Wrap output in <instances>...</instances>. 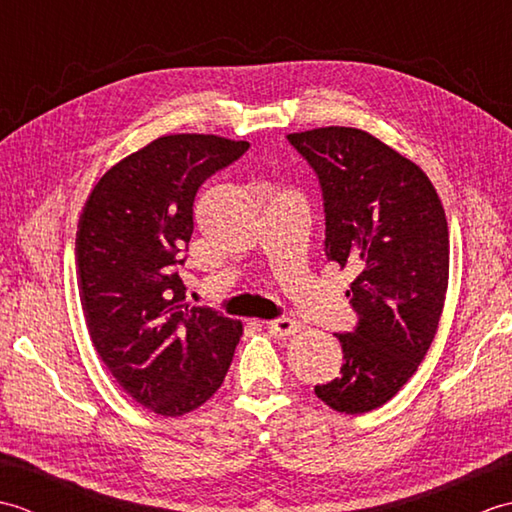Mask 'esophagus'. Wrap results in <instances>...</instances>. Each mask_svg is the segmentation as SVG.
<instances>
[{
	"label": "esophagus",
	"instance_id": "1",
	"mask_svg": "<svg viewBox=\"0 0 512 512\" xmlns=\"http://www.w3.org/2000/svg\"><path fill=\"white\" fill-rule=\"evenodd\" d=\"M266 325H268V332L277 336V339H284V336H290L299 330V323L290 317H279L275 321H268Z\"/></svg>",
	"mask_w": 512,
	"mask_h": 512
}]
</instances>
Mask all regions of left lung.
Here are the masks:
<instances>
[{
  "mask_svg": "<svg viewBox=\"0 0 512 512\" xmlns=\"http://www.w3.org/2000/svg\"><path fill=\"white\" fill-rule=\"evenodd\" d=\"M317 173L325 257L356 279V312L339 378L314 387L325 405L365 413L394 398L431 347L449 286V226L418 165L354 127L288 134Z\"/></svg>",
  "mask_w": 512,
  "mask_h": 512,
  "instance_id": "8db88e82",
  "label": "left lung"
}]
</instances>
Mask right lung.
<instances>
[{"label":"right lung","mask_w":512,"mask_h":512,"mask_svg":"<svg viewBox=\"0 0 512 512\" xmlns=\"http://www.w3.org/2000/svg\"><path fill=\"white\" fill-rule=\"evenodd\" d=\"M246 140L162 136L96 184L76 231V281L92 343L138 405L182 416L209 400L231 367L242 323L187 306L178 266L193 233V202Z\"/></svg>","instance_id":"obj_1"}]
</instances>
